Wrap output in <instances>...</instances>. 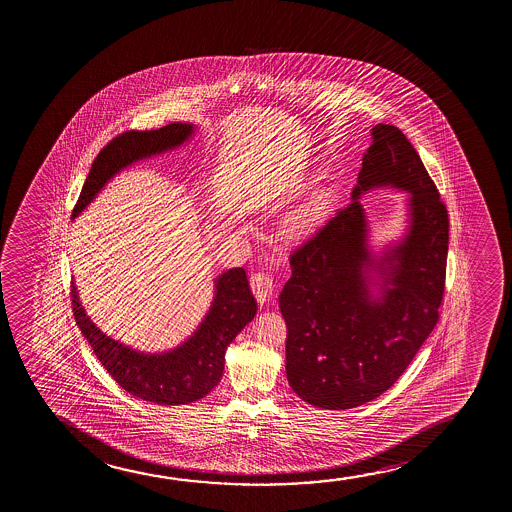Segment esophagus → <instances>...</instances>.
I'll return each mask as SVG.
<instances>
[{"label": "esophagus", "mask_w": 512, "mask_h": 512, "mask_svg": "<svg viewBox=\"0 0 512 512\" xmlns=\"http://www.w3.org/2000/svg\"><path fill=\"white\" fill-rule=\"evenodd\" d=\"M250 285H252L253 294H255L260 304H264V302H269L273 299L274 283L271 274L264 273V271L252 274Z\"/></svg>", "instance_id": "34e87169"}]
</instances>
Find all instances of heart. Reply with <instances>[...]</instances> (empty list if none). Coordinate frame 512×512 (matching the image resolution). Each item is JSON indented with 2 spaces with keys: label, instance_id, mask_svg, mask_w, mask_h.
<instances>
[{
  "label": "heart",
  "instance_id": "1",
  "mask_svg": "<svg viewBox=\"0 0 512 512\" xmlns=\"http://www.w3.org/2000/svg\"><path fill=\"white\" fill-rule=\"evenodd\" d=\"M315 220V211L311 210V208H306V210L295 213L294 217L288 220L287 232L290 236H295V238L304 236L313 227Z\"/></svg>",
  "mask_w": 512,
  "mask_h": 512
}]
</instances>
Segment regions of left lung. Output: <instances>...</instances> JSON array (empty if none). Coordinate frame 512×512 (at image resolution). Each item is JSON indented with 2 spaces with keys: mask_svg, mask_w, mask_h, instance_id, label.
<instances>
[{
  "mask_svg": "<svg viewBox=\"0 0 512 512\" xmlns=\"http://www.w3.org/2000/svg\"><path fill=\"white\" fill-rule=\"evenodd\" d=\"M351 203L290 255L280 294L287 379L322 409H351L402 376L439 320L449 220L420 155L399 127L378 124ZM408 194L405 234L374 253L359 197L372 188Z\"/></svg>",
  "mask_w": 512,
  "mask_h": 512,
  "instance_id": "obj_1",
  "label": "left lung"
}]
</instances>
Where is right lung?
I'll use <instances>...</instances> for the list:
<instances>
[{"label": "right lung", "instance_id": "add662e5", "mask_svg": "<svg viewBox=\"0 0 512 512\" xmlns=\"http://www.w3.org/2000/svg\"><path fill=\"white\" fill-rule=\"evenodd\" d=\"M194 131V124L175 122L155 131H129L117 136L92 162L71 217L77 218L122 169L182 147ZM71 304L78 329L106 372L126 392L159 406H180L206 397L224 374L227 346L257 313L245 269L234 267L215 278L210 309L192 336L173 350L145 353L101 332L85 313L75 283L71 285Z\"/></svg>", "mask_w": 512, "mask_h": 512}]
</instances>
